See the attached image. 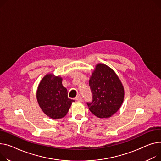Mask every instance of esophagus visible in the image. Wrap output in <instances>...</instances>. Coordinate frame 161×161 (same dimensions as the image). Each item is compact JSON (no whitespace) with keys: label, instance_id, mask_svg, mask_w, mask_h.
Segmentation results:
<instances>
[{"label":"esophagus","instance_id":"1","mask_svg":"<svg viewBox=\"0 0 161 161\" xmlns=\"http://www.w3.org/2000/svg\"><path fill=\"white\" fill-rule=\"evenodd\" d=\"M76 99V100H77L78 102H81L83 101V98H82V97H81V96L80 95L78 96Z\"/></svg>","mask_w":161,"mask_h":161}]
</instances>
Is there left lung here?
Segmentation results:
<instances>
[{"label": "left lung", "mask_w": 161, "mask_h": 161, "mask_svg": "<svg viewBox=\"0 0 161 161\" xmlns=\"http://www.w3.org/2000/svg\"><path fill=\"white\" fill-rule=\"evenodd\" d=\"M92 94L87 102L90 111L100 119L109 118L119 109L123 102L124 90L115 72L104 64H98L89 80Z\"/></svg>", "instance_id": "8db88e82"}]
</instances>
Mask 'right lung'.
I'll use <instances>...</instances> for the list:
<instances>
[{"instance_id": "add662e5", "label": "right lung", "mask_w": 161, "mask_h": 161, "mask_svg": "<svg viewBox=\"0 0 161 161\" xmlns=\"http://www.w3.org/2000/svg\"><path fill=\"white\" fill-rule=\"evenodd\" d=\"M36 95L42 111L53 119L65 116L74 102L68 98L67 90L63 86L61 78H53L52 74H47L42 78Z\"/></svg>"}]
</instances>
